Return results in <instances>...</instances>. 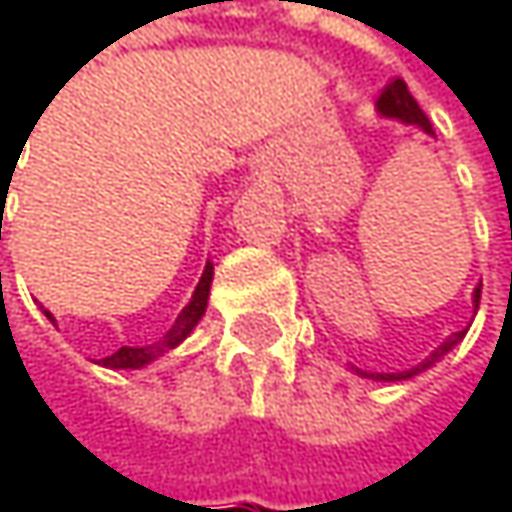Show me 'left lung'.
I'll return each mask as SVG.
<instances>
[{"mask_svg":"<svg viewBox=\"0 0 512 512\" xmlns=\"http://www.w3.org/2000/svg\"><path fill=\"white\" fill-rule=\"evenodd\" d=\"M379 112L382 115H388V118H400V121H406V124H418L424 133H433V124H430V118L424 115V109L418 106V100L412 97V91L406 88V82L400 79V76H394L385 88H382V94H379ZM474 302L480 305V287L474 290ZM462 335L465 332H454L439 350H433V356L424 358L421 364H415V367H409V370H400V373H364V376H373V379H382V382H397V379H409V376H418L421 370H427L430 364H436L439 358L445 356V353H451L457 344L462 341Z\"/></svg>","mask_w":512,"mask_h":512,"instance_id":"left-lung-1","label":"left lung"}]
</instances>
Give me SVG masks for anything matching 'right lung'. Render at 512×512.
<instances>
[{"mask_svg":"<svg viewBox=\"0 0 512 512\" xmlns=\"http://www.w3.org/2000/svg\"><path fill=\"white\" fill-rule=\"evenodd\" d=\"M210 281H213V263L204 266V275H201V281H198V287H195V293H192V302L180 311V317L174 320V326H171L156 344H151V347H121L118 353L106 356L100 364H103V367H118V370H124V367H145V364L154 361L156 356L174 350V347L195 329V323L201 320V314H204V308H207V296H210ZM47 317H50V311H47Z\"/></svg>","mask_w":512,"mask_h":512,"instance_id":"right-lung-1","label":"right lung"}]
</instances>
